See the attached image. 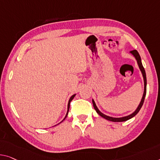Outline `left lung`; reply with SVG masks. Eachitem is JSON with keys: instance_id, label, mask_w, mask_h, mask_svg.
Instances as JSON below:
<instances>
[{"instance_id": "8db88e82", "label": "left lung", "mask_w": 160, "mask_h": 160, "mask_svg": "<svg viewBox=\"0 0 160 160\" xmlns=\"http://www.w3.org/2000/svg\"><path fill=\"white\" fill-rule=\"evenodd\" d=\"M129 53L132 54V55L133 57H134L136 60H137L138 67H139V70H140V71H141V72L142 74V76H143V80H144V93H143L142 100H141V101H140L139 106H137V109H136V110L133 111L132 113H131L128 116H123V117H112V116H107V115H106V114L102 113V112L100 111L98 108L97 107L96 104H95V101H94V100L92 99V104H93V107H94L95 111H96L98 113V114H99V115L101 116V117L104 118L105 119H106V120L113 121V122H122V121H126L128 120V119L133 118V116H135L138 113H139L140 109H141L142 105H143V103H144L145 96H146V93H147V77H146V72H145L144 68V67H143L142 63L141 57H140L139 52H138L136 49L132 50V51L129 52Z\"/></svg>"}]
</instances>
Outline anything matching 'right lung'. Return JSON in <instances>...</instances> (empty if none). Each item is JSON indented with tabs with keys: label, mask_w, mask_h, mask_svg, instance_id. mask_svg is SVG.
I'll use <instances>...</instances> for the list:
<instances>
[{
	"label": "right lung",
	"mask_w": 160,
	"mask_h": 160,
	"mask_svg": "<svg viewBox=\"0 0 160 160\" xmlns=\"http://www.w3.org/2000/svg\"><path fill=\"white\" fill-rule=\"evenodd\" d=\"M75 95H76V94H74V95H72V96H71V97L70 98V99H69V101H68V110H67V113H66V115H65V118H63V120H62V121H60V122H59V123H57V125H58V124H59V123H60L62 122V121H63L64 120H65V119L66 118L67 116H68V112H69V109H70V102L72 101V99L74 98H75ZM55 126H56V125H55Z\"/></svg>",
	"instance_id": "right-lung-1"
}]
</instances>
